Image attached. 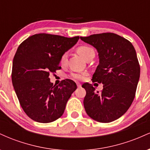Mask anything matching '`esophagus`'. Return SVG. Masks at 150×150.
Instances as JSON below:
<instances>
[{
	"label": "esophagus",
	"instance_id": "34e87169",
	"mask_svg": "<svg viewBox=\"0 0 150 150\" xmlns=\"http://www.w3.org/2000/svg\"><path fill=\"white\" fill-rule=\"evenodd\" d=\"M77 87H81V84L80 83V82H77Z\"/></svg>",
	"mask_w": 150,
	"mask_h": 150
}]
</instances>
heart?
I'll list each match as a JSON object with an SVG mask.
<instances>
[{
    "label": "heart",
    "instance_id": "b5f03b06",
    "mask_svg": "<svg viewBox=\"0 0 150 150\" xmlns=\"http://www.w3.org/2000/svg\"><path fill=\"white\" fill-rule=\"evenodd\" d=\"M94 51L92 48L89 47V46H82L80 47L77 48V52L79 53V54L81 56H82L84 58L87 57V55L91 52ZM68 52H65L61 55V58H60V64L61 65H66L67 62H68ZM87 73L85 72H78V71H75L72 72L70 74V76L72 78L75 79V80H83L85 78V77L87 76Z\"/></svg>",
    "mask_w": 150,
    "mask_h": 150
}]
</instances>
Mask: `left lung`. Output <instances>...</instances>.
Instances as JSON below:
<instances>
[{"label":"left lung","instance_id":"obj_1","mask_svg":"<svg viewBox=\"0 0 150 150\" xmlns=\"http://www.w3.org/2000/svg\"><path fill=\"white\" fill-rule=\"evenodd\" d=\"M80 39L97 50L99 63L92 82L104 85L101 92H95L91 84L82 85L86 90L83 101L86 112L100 123L113 121L128 111L135 98L140 74L135 48L128 40L114 33Z\"/></svg>","mask_w":150,"mask_h":150}]
</instances>
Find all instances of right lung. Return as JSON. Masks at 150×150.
Listing matches in <instances>:
<instances>
[{
	"label": "right lung",
	"instance_id": "1",
	"mask_svg": "<svg viewBox=\"0 0 150 150\" xmlns=\"http://www.w3.org/2000/svg\"><path fill=\"white\" fill-rule=\"evenodd\" d=\"M79 39L78 36L68 38L37 34L19 46L13 58L12 82L22 109L32 120L51 123L63 114L67 101L77 85L69 79L53 85L49 76L61 69V55Z\"/></svg>",
	"mask_w": 150,
	"mask_h": 150
}]
</instances>
